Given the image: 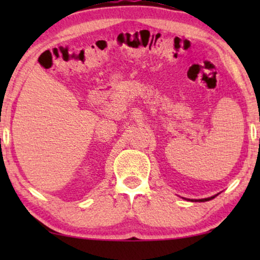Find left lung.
Instances as JSON below:
<instances>
[{
    "label": "left lung",
    "instance_id": "1",
    "mask_svg": "<svg viewBox=\"0 0 260 260\" xmlns=\"http://www.w3.org/2000/svg\"><path fill=\"white\" fill-rule=\"evenodd\" d=\"M215 198V195H214V197H211V198H206V199H199V200H190V201H195V202H197V201H199V202H205V201H209V200H212V199H214Z\"/></svg>",
    "mask_w": 260,
    "mask_h": 260
}]
</instances>
